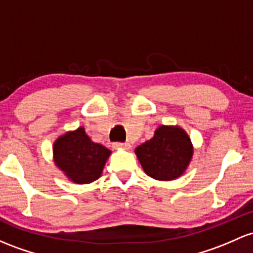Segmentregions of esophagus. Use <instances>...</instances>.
I'll list each match as a JSON object with an SVG mask.
<instances>
[{"instance_id":"obj_1","label":"esophagus","mask_w":253,"mask_h":253,"mask_svg":"<svg viewBox=\"0 0 253 253\" xmlns=\"http://www.w3.org/2000/svg\"><path fill=\"white\" fill-rule=\"evenodd\" d=\"M114 149H129L131 145L128 143H114L113 144Z\"/></svg>"}]
</instances>
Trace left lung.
Returning a JSON list of instances; mask_svg holds the SVG:
<instances>
[{
    "instance_id": "obj_1",
    "label": "left lung",
    "mask_w": 253,
    "mask_h": 253,
    "mask_svg": "<svg viewBox=\"0 0 253 253\" xmlns=\"http://www.w3.org/2000/svg\"><path fill=\"white\" fill-rule=\"evenodd\" d=\"M144 171L156 180L169 181L182 175L193 155L187 133L177 126H160L151 139L135 149Z\"/></svg>"
}]
</instances>
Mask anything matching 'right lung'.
Returning <instances> with one entry per match:
<instances>
[{"label": "right lung", "mask_w": 253, "mask_h": 253, "mask_svg": "<svg viewBox=\"0 0 253 253\" xmlns=\"http://www.w3.org/2000/svg\"><path fill=\"white\" fill-rule=\"evenodd\" d=\"M110 154V150L93 143L83 127L61 135L54 144L55 165L76 184L98 179Z\"/></svg>", "instance_id": "right-lung-1"}]
</instances>
